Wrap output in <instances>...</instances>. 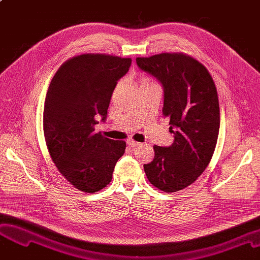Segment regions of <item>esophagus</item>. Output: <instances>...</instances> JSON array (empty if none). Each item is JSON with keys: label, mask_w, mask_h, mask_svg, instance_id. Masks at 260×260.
<instances>
[{"label": "esophagus", "mask_w": 260, "mask_h": 260, "mask_svg": "<svg viewBox=\"0 0 260 260\" xmlns=\"http://www.w3.org/2000/svg\"><path fill=\"white\" fill-rule=\"evenodd\" d=\"M127 145H128L129 147H138V146H140L141 143L136 142V141H132V140H129V141L127 142Z\"/></svg>", "instance_id": "esophagus-1"}]
</instances>
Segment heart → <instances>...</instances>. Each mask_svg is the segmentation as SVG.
Masks as SVG:
<instances>
[{
	"mask_svg": "<svg viewBox=\"0 0 260 260\" xmlns=\"http://www.w3.org/2000/svg\"><path fill=\"white\" fill-rule=\"evenodd\" d=\"M148 84H154V83H153L149 78L143 77V78H141V80H140L139 87H140V86H143V85H148Z\"/></svg>",
	"mask_w": 260,
	"mask_h": 260,
	"instance_id": "obj_1",
	"label": "heart"
}]
</instances>
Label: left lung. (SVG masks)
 Segmentation results:
<instances>
[{"label":"left lung","instance_id":"obj_1","mask_svg":"<svg viewBox=\"0 0 260 260\" xmlns=\"http://www.w3.org/2000/svg\"><path fill=\"white\" fill-rule=\"evenodd\" d=\"M138 67L163 88V117L174 134L171 146L154 145V158L144 164L151 184L177 192L208 166L219 136L220 107L214 82L200 61L182 53L138 57Z\"/></svg>","mask_w":260,"mask_h":260}]
</instances>
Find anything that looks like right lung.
<instances>
[{
	"instance_id": "obj_1",
	"label": "right lung",
	"mask_w": 260,
	"mask_h": 260,
	"mask_svg": "<svg viewBox=\"0 0 260 260\" xmlns=\"http://www.w3.org/2000/svg\"><path fill=\"white\" fill-rule=\"evenodd\" d=\"M130 66L131 58L83 54L61 65L50 83L44 108L47 147L78 190L105 188L124 152L126 143L102 137L95 126L107 120L113 90Z\"/></svg>"
}]
</instances>
